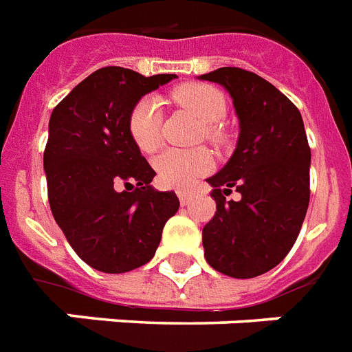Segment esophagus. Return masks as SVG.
I'll list each match as a JSON object with an SVG mask.
<instances>
[{"label": "esophagus", "instance_id": "1", "mask_svg": "<svg viewBox=\"0 0 352 352\" xmlns=\"http://www.w3.org/2000/svg\"><path fill=\"white\" fill-rule=\"evenodd\" d=\"M177 195H179V201H181L182 206H186V204H190V201H192V195L188 192H184V190H179Z\"/></svg>", "mask_w": 352, "mask_h": 352}]
</instances>
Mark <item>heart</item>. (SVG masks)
<instances>
[{"instance_id":"b5f03b06","label":"heart","mask_w":352,"mask_h":352,"mask_svg":"<svg viewBox=\"0 0 352 352\" xmlns=\"http://www.w3.org/2000/svg\"><path fill=\"white\" fill-rule=\"evenodd\" d=\"M175 98L206 124L221 120L226 111L225 95L210 84H186L175 91ZM162 109L157 96L148 95L133 106L127 129L133 142L144 153H153L160 146ZM214 137V131H208ZM160 182L166 186L186 188L197 177L212 168V157L206 149H166L153 162Z\"/></svg>"}]
</instances>
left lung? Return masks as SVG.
I'll use <instances>...</instances> for the list:
<instances>
[{
	"instance_id": "8db88e82",
	"label": "left lung",
	"mask_w": 352,
	"mask_h": 352,
	"mask_svg": "<svg viewBox=\"0 0 352 352\" xmlns=\"http://www.w3.org/2000/svg\"><path fill=\"white\" fill-rule=\"evenodd\" d=\"M234 100L239 138L221 171L206 179L217 212L203 228L204 257L217 272L248 279L283 261L311 197V148L298 107L270 82L239 67L203 74ZM232 189L239 201H226Z\"/></svg>"
}]
</instances>
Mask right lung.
I'll list each match as a JSON object with an SVG mask.
<instances>
[{
    "label": "right lung",
    "instance_id": "1",
    "mask_svg": "<svg viewBox=\"0 0 352 352\" xmlns=\"http://www.w3.org/2000/svg\"><path fill=\"white\" fill-rule=\"evenodd\" d=\"M173 78L102 67L51 115L43 153L51 212L80 259L100 272L146 265L179 210L175 192L149 184L155 171L127 129L133 106Z\"/></svg>",
    "mask_w": 352,
    "mask_h": 352
}]
</instances>
